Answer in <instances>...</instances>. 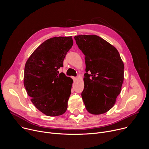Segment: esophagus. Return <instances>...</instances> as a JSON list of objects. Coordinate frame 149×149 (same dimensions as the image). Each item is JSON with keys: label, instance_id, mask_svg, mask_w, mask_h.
Segmentation results:
<instances>
[{"label": "esophagus", "instance_id": "34e87169", "mask_svg": "<svg viewBox=\"0 0 149 149\" xmlns=\"http://www.w3.org/2000/svg\"><path fill=\"white\" fill-rule=\"evenodd\" d=\"M72 79H73V80H74V81H75L77 79V77H72Z\"/></svg>", "mask_w": 149, "mask_h": 149}]
</instances>
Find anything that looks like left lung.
<instances>
[{
	"mask_svg": "<svg viewBox=\"0 0 149 149\" xmlns=\"http://www.w3.org/2000/svg\"><path fill=\"white\" fill-rule=\"evenodd\" d=\"M74 39L86 56L84 103L90 113L104 114L113 107L121 93L124 63L117 49L97 35H79Z\"/></svg>",
	"mask_w": 149,
	"mask_h": 149,
	"instance_id": "left-lung-1",
	"label": "left lung"
}]
</instances>
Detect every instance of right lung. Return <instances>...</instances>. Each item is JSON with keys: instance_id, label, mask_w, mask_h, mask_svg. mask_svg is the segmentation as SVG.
<instances>
[{"instance_id": "add662e5", "label": "right lung", "mask_w": 149, "mask_h": 149, "mask_svg": "<svg viewBox=\"0 0 149 149\" xmlns=\"http://www.w3.org/2000/svg\"><path fill=\"white\" fill-rule=\"evenodd\" d=\"M73 45L72 36L54 37L41 44L25 66L24 84L35 107L47 116L65 113L73 80L58 71Z\"/></svg>"}]
</instances>
